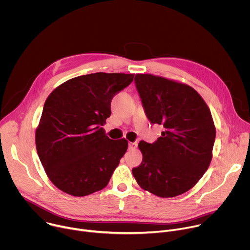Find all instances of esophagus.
<instances>
[{
	"label": "esophagus",
	"mask_w": 250,
	"mask_h": 250,
	"mask_svg": "<svg viewBox=\"0 0 250 250\" xmlns=\"http://www.w3.org/2000/svg\"><path fill=\"white\" fill-rule=\"evenodd\" d=\"M136 146H137V142H129V144H128V148L131 149V150L135 149Z\"/></svg>",
	"instance_id": "esophagus-1"
}]
</instances>
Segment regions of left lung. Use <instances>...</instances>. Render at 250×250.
<instances>
[{"label":"left lung","mask_w":250,"mask_h":250,"mask_svg":"<svg viewBox=\"0 0 250 250\" xmlns=\"http://www.w3.org/2000/svg\"><path fill=\"white\" fill-rule=\"evenodd\" d=\"M146 117L164 127L154 144L141 140L137 184L161 198L193 188L209 166L216 126L208 104L191 86L152 74L134 77Z\"/></svg>","instance_id":"1"}]
</instances>
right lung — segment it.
I'll use <instances>...</instances> for the list:
<instances>
[{
  "instance_id": "add662e5",
  "label": "right lung",
  "mask_w": 250,
  "mask_h": 250,
  "mask_svg": "<svg viewBox=\"0 0 250 250\" xmlns=\"http://www.w3.org/2000/svg\"><path fill=\"white\" fill-rule=\"evenodd\" d=\"M134 74L98 72L70 79L47 97L35 130V146L49 180L62 192L83 197L108 185L127 149L101 127L111 102Z\"/></svg>"
}]
</instances>
